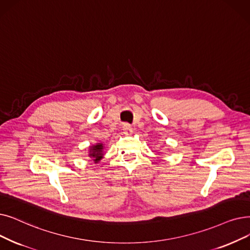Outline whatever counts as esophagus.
<instances>
[{
  "mask_svg": "<svg viewBox=\"0 0 250 250\" xmlns=\"http://www.w3.org/2000/svg\"><path fill=\"white\" fill-rule=\"evenodd\" d=\"M123 132L126 136L132 135L133 134V126L129 125V124H127V123L124 124V125H123Z\"/></svg>",
  "mask_w": 250,
  "mask_h": 250,
  "instance_id": "1",
  "label": "esophagus"
}]
</instances>
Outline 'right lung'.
I'll return each mask as SVG.
<instances>
[{
    "label": "right lung",
    "mask_w": 250,
    "mask_h": 250,
    "mask_svg": "<svg viewBox=\"0 0 250 250\" xmlns=\"http://www.w3.org/2000/svg\"><path fill=\"white\" fill-rule=\"evenodd\" d=\"M90 156L92 158H94L93 160L95 162H98L100 159H102L103 157V144H97V145H94L91 147L90 149Z\"/></svg>",
    "instance_id": "1"
}]
</instances>
